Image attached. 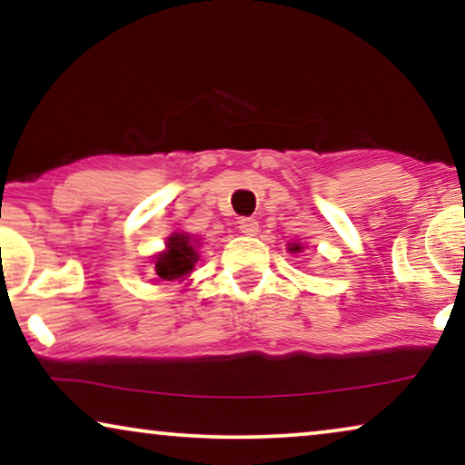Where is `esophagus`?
<instances>
[{
  "label": "esophagus",
  "mask_w": 465,
  "mask_h": 465,
  "mask_svg": "<svg viewBox=\"0 0 465 465\" xmlns=\"http://www.w3.org/2000/svg\"><path fill=\"white\" fill-rule=\"evenodd\" d=\"M258 222L252 220V218H241L239 220V231L247 234V237H253V234H258Z\"/></svg>",
  "instance_id": "obj_1"
}]
</instances>
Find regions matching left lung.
Instances as JSON below:
<instances>
[{
	"label": "left lung",
	"instance_id": "8db88e82",
	"mask_svg": "<svg viewBox=\"0 0 465 465\" xmlns=\"http://www.w3.org/2000/svg\"><path fill=\"white\" fill-rule=\"evenodd\" d=\"M288 250H290L292 253H298V252H302V245H301V243H290Z\"/></svg>",
	"mask_w": 465,
	"mask_h": 465
}]
</instances>
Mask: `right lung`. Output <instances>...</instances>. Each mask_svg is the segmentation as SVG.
Listing matches in <instances>:
<instances>
[{
  "mask_svg": "<svg viewBox=\"0 0 465 465\" xmlns=\"http://www.w3.org/2000/svg\"><path fill=\"white\" fill-rule=\"evenodd\" d=\"M199 252H196V239L190 234L175 232L167 241L164 252L154 256V271L164 282H175V279H186L193 272Z\"/></svg>",
  "mask_w": 465,
  "mask_h": 465,
  "instance_id": "obj_1",
  "label": "right lung"
}]
</instances>
